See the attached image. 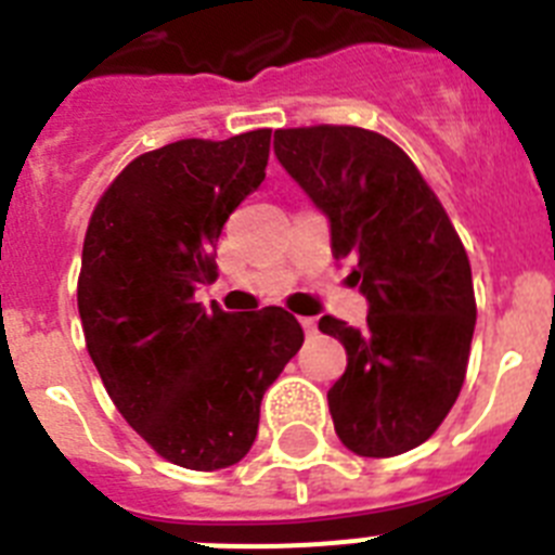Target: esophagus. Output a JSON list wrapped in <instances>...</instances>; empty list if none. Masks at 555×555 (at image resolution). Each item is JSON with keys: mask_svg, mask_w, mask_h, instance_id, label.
<instances>
[{"mask_svg": "<svg viewBox=\"0 0 555 555\" xmlns=\"http://www.w3.org/2000/svg\"><path fill=\"white\" fill-rule=\"evenodd\" d=\"M300 325H302V331L308 333V336H313V333H317V320H311V317H302Z\"/></svg>", "mask_w": 555, "mask_h": 555, "instance_id": "1", "label": "esophagus"}]
</instances>
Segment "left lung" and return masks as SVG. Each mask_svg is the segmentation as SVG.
I'll use <instances>...</instances> for the list:
<instances>
[{
	"label": "left lung",
	"mask_w": 555,
	"mask_h": 555,
	"mask_svg": "<svg viewBox=\"0 0 555 555\" xmlns=\"http://www.w3.org/2000/svg\"><path fill=\"white\" fill-rule=\"evenodd\" d=\"M274 155L331 224L333 258L370 302L364 327L322 317L347 350L327 391L333 428L358 455L389 459L434 436L467 375L475 331L469 258L420 169L364 127L274 132Z\"/></svg>",
	"instance_id": "1"
}]
</instances>
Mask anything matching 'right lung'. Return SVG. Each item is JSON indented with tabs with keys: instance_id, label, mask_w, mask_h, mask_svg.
<instances>
[{
	"instance_id": "obj_1",
	"label": "right lung",
	"mask_w": 555,
	"mask_h": 555,
	"mask_svg": "<svg viewBox=\"0 0 555 555\" xmlns=\"http://www.w3.org/2000/svg\"><path fill=\"white\" fill-rule=\"evenodd\" d=\"M269 139L249 130L144 152L88 222L77 281L88 356L130 428L185 469L249 453L263 391L306 338L286 308L228 313L194 300L217 281L224 222L267 178Z\"/></svg>"
}]
</instances>
